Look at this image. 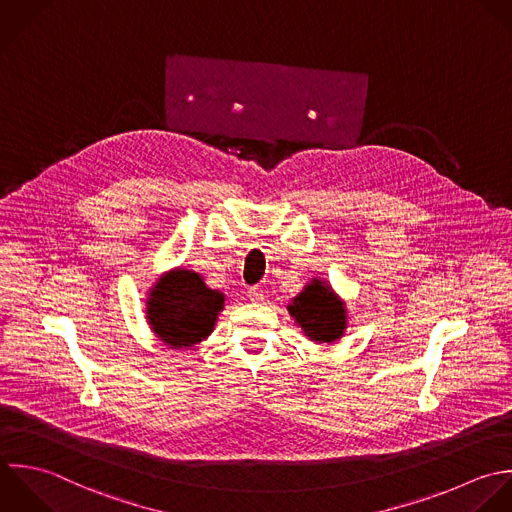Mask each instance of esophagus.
I'll use <instances>...</instances> for the list:
<instances>
[{"instance_id": "esophagus-1", "label": "esophagus", "mask_w": 512, "mask_h": 512, "mask_svg": "<svg viewBox=\"0 0 512 512\" xmlns=\"http://www.w3.org/2000/svg\"><path fill=\"white\" fill-rule=\"evenodd\" d=\"M247 297L253 301V303H261L263 301V289L261 287H251Z\"/></svg>"}]
</instances>
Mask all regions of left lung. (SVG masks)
I'll use <instances>...</instances> for the list:
<instances>
[{"label": "left lung", "mask_w": 512, "mask_h": 512, "mask_svg": "<svg viewBox=\"0 0 512 512\" xmlns=\"http://www.w3.org/2000/svg\"><path fill=\"white\" fill-rule=\"evenodd\" d=\"M291 317L301 325L311 341L333 343L343 335L345 329V307L329 287L313 279L289 305Z\"/></svg>", "instance_id": "1"}]
</instances>
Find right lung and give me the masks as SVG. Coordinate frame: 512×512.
<instances>
[{
  "label": "right lung",
  "instance_id": "1",
  "mask_svg": "<svg viewBox=\"0 0 512 512\" xmlns=\"http://www.w3.org/2000/svg\"><path fill=\"white\" fill-rule=\"evenodd\" d=\"M223 301V293L209 289L197 273L175 269L153 287L147 319L169 347H193L213 331Z\"/></svg>",
  "mask_w": 512,
  "mask_h": 512
}]
</instances>
